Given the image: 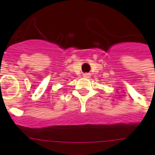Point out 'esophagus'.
<instances>
[{"label": "esophagus", "mask_w": 155, "mask_h": 155, "mask_svg": "<svg viewBox=\"0 0 155 155\" xmlns=\"http://www.w3.org/2000/svg\"><path fill=\"white\" fill-rule=\"evenodd\" d=\"M90 76H91L90 73H85V74H84V78H89Z\"/></svg>", "instance_id": "1"}]
</instances>
